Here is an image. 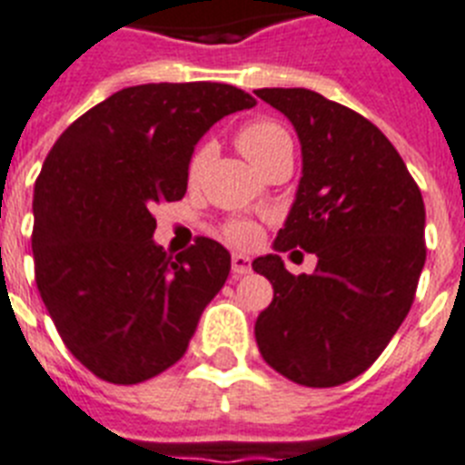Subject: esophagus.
<instances>
[{
	"mask_svg": "<svg viewBox=\"0 0 465 465\" xmlns=\"http://www.w3.org/2000/svg\"><path fill=\"white\" fill-rule=\"evenodd\" d=\"M232 269H233V274H251V257L248 255H241V252H233L232 255Z\"/></svg>",
	"mask_w": 465,
	"mask_h": 465,
	"instance_id": "obj_1",
	"label": "esophagus"
}]
</instances>
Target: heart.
Masks as SVG:
<instances>
[{
    "label": "heart",
    "instance_id": "heart-1",
    "mask_svg": "<svg viewBox=\"0 0 465 465\" xmlns=\"http://www.w3.org/2000/svg\"><path fill=\"white\" fill-rule=\"evenodd\" d=\"M236 143H239L241 153L260 167L269 155H274L281 148L291 146V134H288L286 127L276 123V120L257 118L241 127L239 134H236ZM205 160H208V148H198L189 163L191 182H196V179L201 177L203 167H205ZM224 236L232 241V243H251L252 236H255V229H252L251 222L233 220L224 226Z\"/></svg>",
    "mask_w": 465,
    "mask_h": 465
}]
</instances>
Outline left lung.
Masks as SVG:
<instances>
[{
    "mask_svg": "<svg viewBox=\"0 0 465 465\" xmlns=\"http://www.w3.org/2000/svg\"><path fill=\"white\" fill-rule=\"evenodd\" d=\"M255 94L291 120L302 148V177L274 251L318 255L315 274L300 277L275 252L252 262L274 288L255 341L288 381L333 388L364 373L411 310L425 264L423 196L364 115L312 89Z\"/></svg>",
    "mask_w": 465,
    "mask_h": 465,
    "instance_id": "1",
    "label": "left lung"
}]
</instances>
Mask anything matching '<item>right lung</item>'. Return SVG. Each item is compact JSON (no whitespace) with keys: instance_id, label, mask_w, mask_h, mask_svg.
Returning a JSON list of instances; mask_svg holds the SVG:
<instances>
[{"instance_id":"add662e5","label":"right lung","mask_w":465,"mask_h":465,"mask_svg":"<svg viewBox=\"0 0 465 465\" xmlns=\"http://www.w3.org/2000/svg\"><path fill=\"white\" fill-rule=\"evenodd\" d=\"M257 101L222 82H160L101 101L58 136L35 182V281L65 347L134 385L184 357L232 255L213 239L167 255L153 208L182 201L201 136Z\"/></svg>"}]
</instances>
